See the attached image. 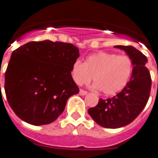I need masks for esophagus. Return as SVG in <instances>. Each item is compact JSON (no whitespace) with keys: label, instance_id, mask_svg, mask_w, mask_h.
Wrapping results in <instances>:
<instances>
[{"label":"esophagus","instance_id":"34e87169","mask_svg":"<svg viewBox=\"0 0 158 158\" xmlns=\"http://www.w3.org/2000/svg\"><path fill=\"white\" fill-rule=\"evenodd\" d=\"M87 91H85V90L84 89H80V92H79V94H80V95L81 96H84V95H86L87 94Z\"/></svg>","mask_w":158,"mask_h":158}]
</instances>
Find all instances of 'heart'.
I'll use <instances>...</instances> for the list:
<instances>
[{"instance_id": "heart-1", "label": "heart", "mask_w": 158, "mask_h": 158, "mask_svg": "<svg viewBox=\"0 0 158 158\" xmlns=\"http://www.w3.org/2000/svg\"><path fill=\"white\" fill-rule=\"evenodd\" d=\"M133 72V63L129 56L109 52L91 55L85 63L76 60L71 68L73 80L77 84H89L94 77L95 88L108 96L117 94L123 89Z\"/></svg>"}]
</instances>
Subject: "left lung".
Listing matches in <instances>:
<instances>
[{"label":"left lung","instance_id":"1","mask_svg":"<svg viewBox=\"0 0 158 158\" xmlns=\"http://www.w3.org/2000/svg\"><path fill=\"white\" fill-rule=\"evenodd\" d=\"M114 47L126 52L133 60L131 78L119 94L106 100L100 98L98 105L88 110L98 125L108 129L123 127L134 121L146 106L152 85L150 73L145 66L146 56L131 45Z\"/></svg>","mask_w":158,"mask_h":158}]
</instances>
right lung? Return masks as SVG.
<instances>
[{
    "mask_svg": "<svg viewBox=\"0 0 158 158\" xmlns=\"http://www.w3.org/2000/svg\"><path fill=\"white\" fill-rule=\"evenodd\" d=\"M79 49L70 43L31 41L15 49L5 75V91L16 115L33 125L52 123L69 97L79 93L71 68Z\"/></svg>",
    "mask_w": 158,
    "mask_h": 158,
    "instance_id": "obj_1",
    "label": "right lung"
}]
</instances>
